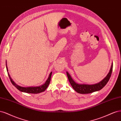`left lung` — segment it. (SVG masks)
Listing matches in <instances>:
<instances>
[{"mask_svg": "<svg viewBox=\"0 0 121 121\" xmlns=\"http://www.w3.org/2000/svg\"><path fill=\"white\" fill-rule=\"evenodd\" d=\"M112 66L113 63L112 62L110 71L108 73L107 75L105 77V78H104L102 81H100L99 82L93 84L77 83L73 80L70 75L69 74L67 71L66 72V73H67L68 80L73 88L78 93H81V94H86V93H90L95 91H99L101 89H102L105 85L107 84L109 79H110V77L112 74Z\"/></svg>", "mask_w": 121, "mask_h": 121, "instance_id": "obj_1", "label": "left lung"}]
</instances>
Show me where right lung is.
<instances>
[{
	"instance_id": "obj_1",
	"label": "right lung",
	"mask_w": 121,
	"mask_h": 121,
	"mask_svg": "<svg viewBox=\"0 0 121 121\" xmlns=\"http://www.w3.org/2000/svg\"><path fill=\"white\" fill-rule=\"evenodd\" d=\"M6 67L7 71L8 72V68H7L6 61ZM7 73H8V75L9 77L11 82L12 83V84L18 89V90H19V91H21L22 92H24L26 93H35V94H37V93H39L44 91L46 89V88L48 87V86L49 85V83L50 82L51 78L52 72H51V73L49 74L48 78L44 84L38 86H30V87H22V86H19V85H17V83H15L14 82V81H13V79L11 78L9 73L7 72Z\"/></svg>"
}]
</instances>
